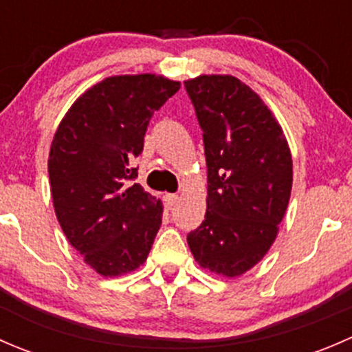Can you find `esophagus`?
<instances>
[{
	"label": "esophagus",
	"mask_w": 352,
	"mask_h": 352,
	"mask_svg": "<svg viewBox=\"0 0 352 352\" xmlns=\"http://www.w3.org/2000/svg\"><path fill=\"white\" fill-rule=\"evenodd\" d=\"M165 201H166V206H168V208H173V206L179 202V196H177V194H166Z\"/></svg>",
	"instance_id": "obj_1"
}]
</instances>
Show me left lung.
<instances>
[{
    "label": "left lung",
    "mask_w": 352,
    "mask_h": 352,
    "mask_svg": "<svg viewBox=\"0 0 352 352\" xmlns=\"http://www.w3.org/2000/svg\"><path fill=\"white\" fill-rule=\"evenodd\" d=\"M184 87L208 166V209L187 243L202 267L235 278L276 240L291 196V151L271 110L239 78L204 74Z\"/></svg>",
    "instance_id": "8db88e82"
}]
</instances>
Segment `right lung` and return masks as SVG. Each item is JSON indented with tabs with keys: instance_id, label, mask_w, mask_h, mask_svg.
<instances>
[{
	"instance_id": "1",
	"label": "right lung",
	"mask_w": 352,
	"mask_h": 352,
	"mask_svg": "<svg viewBox=\"0 0 352 352\" xmlns=\"http://www.w3.org/2000/svg\"><path fill=\"white\" fill-rule=\"evenodd\" d=\"M179 88L156 74L107 78L74 102L56 131L47 163L56 216L98 274H126L150 254L162 202L134 182V160L153 113Z\"/></svg>"
}]
</instances>
